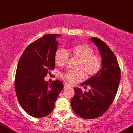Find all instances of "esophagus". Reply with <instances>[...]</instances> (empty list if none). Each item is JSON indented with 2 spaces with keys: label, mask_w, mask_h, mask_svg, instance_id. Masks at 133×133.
Instances as JSON below:
<instances>
[{
  "label": "esophagus",
  "mask_w": 133,
  "mask_h": 133,
  "mask_svg": "<svg viewBox=\"0 0 133 133\" xmlns=\"http://www.w3.org/2000/svg\"><path fill=\"white\" fill-rule=\"evenodd\" d=\"M70 86H69L67 84H64V89H68V88H69Z\"/></svg>",
  "instance_id": "esophagus-1"
}]
</instances>
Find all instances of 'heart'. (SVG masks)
I'll return each mask as SVG.
<instances>
[{
	"label": "heart",
	"instance_id": "heart-1",
	"mask_svg": "<svg viewBox=\"0 0 133 133\" xmlns=\"http://www.w3.org/2000/svg\"><path fill=\"white\" fill-rule=\"evenodd\" d=\"M59 48L56 50L54 56L55 64L58 66H64L67 64L69 56L79 59L77 69L81 71H67L61 75L68 84H74L83 78V73L87 77H91L98 74L102 68V60L98 54H94V50L87 44L73 46L68 50Z\"/></svg>",
	"mask_w": 133,
	"mask_h": 133
}]
</instances>
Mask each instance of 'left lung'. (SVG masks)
I'll return each mask as SVG.
<instances>
[{
    "instance_id": "obj_1",
    "label": "left lung",
    "mask_w": 133,
    "mask_h": 133,
    "mask_svg": "<svg viewBox=\"0 0 133 133\" xmlns=\"http://www.w3.org/2000/svg\"><path fill=\"white\" fill-rule=\"evenodd\" d=\"M91 40L100 52L102 68L95 76L81 83L85 89L90 86L89 91L74 88L71 101L75 114L86 119L97 118L107 111L114 101L121 79L120 67L112 50L99 38L93 37Z\"/></svg>"
}]
</instances>
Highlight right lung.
I'll use <instances>...</instances> for the list:
<instances>
[{"instance_id": "right-lung-1", "label": "right lung", "mask_w": 133, "mask_h": 133, "mask_svg": "<svg viewBox=\"0 0 133 133\" xmlns=\"http://www.w3.org/2000/svg\"><path fill=\"white\" fill-rule=\"evenodd\" d=\"M59 34H50L31 43L25 49L18 64L14 87L19 103L32 117L40 118L50 114L64 89L61 81L49 85L44 77L54 70V56Z\"/></svg>"}]
</instances>
